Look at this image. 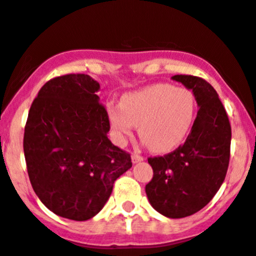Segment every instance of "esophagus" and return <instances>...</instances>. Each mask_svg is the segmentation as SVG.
<instances>
[{"label":"esophagus","mask_w":256,"mask_h":256,"mask_svg":"<svg viewBox=\"0 0 256 256\" xmlns=\"http://www.w3.org/2000/svg\"><path fill=\"white\" fill-rule=\"evenodd\" d=\"M131 160H132V163H140V162L144 160V158L142 156V155H138V154H132L131 155Z\"/></svg>","instance_id":"esophagus-1"}]
</instances>
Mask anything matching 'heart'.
<instances>
[{
    "instance_id": "obj_1",
    "label": "heart",
    "mask_w": 256,
    "mask_h": 256,
    "mask_svg": "<svg viewBox=\"0 0 256 256\" xmlns=\"http://www.w3.org/2000/svg\"><path fill=\"white\" fill-rule=\"evenodd\" d=\"M194 94L186 88L152 84L126 93L121 106L108 104L112 136L125 145L139 125V135L154 152H169L186 140L196 117Z\"/></svg>"
}]
</instances>
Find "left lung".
<instances>
[{
	"mask_svg": "<svg viewBox=\"0 0 256 256\" xmlns=\"http://www.w3.org/2000/svg\"><path fill=\"white\" fill-rule=\"evenodd\" d=\"M194 94L197 117L184 144L164 156L149 158L154 176L145 187L155 211L182 218L204 208L225 180L231 126L214 88L202 78L173 76Z\"/></svg>",
	"mask_w": 256,
	"mask_h": 256,
	"instance_id": "8db88e82",
	"label": "left lung"
}]
</instances>
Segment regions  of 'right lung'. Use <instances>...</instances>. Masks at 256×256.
<instances>
[{
  "instance_id": "add662e5",
  "label": "right lung",
  "mask_w": 256,
  "mask_h": 256,
  "mask_svg": "<svg viewBox=\"0 0 256 256\" xmlns=\"http://www.w3.org/2000/svg\"><path fill=\"white\" fill-rule=\"evenodd\" d=\"M87 74H66L45 83L28 111L24 154L28 178L46 208L86 221L98 214L114 183L132 166L130 154L107 134V111Z\"/></svg>"
}]
</instances>
